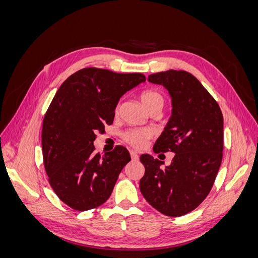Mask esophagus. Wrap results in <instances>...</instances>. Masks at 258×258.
I'll use <instances>...</instances> for the list:
<instances>
[{
	"instance_id": "obj_1",
	"label": "esophagus",
	"mask_w": 258,
	"mask_h": 258,
	"mask_svg": "<svg viewBox=\"0 0 258 258\" xmlns=\"http://www.w3.org/2000/svg\"><path fill=\"white\" fill-rule=\"evenodd\" d=\"M130 156L132 160H138L139 159V154L135 151H130Z\"/></svg>"
}]
</instances>
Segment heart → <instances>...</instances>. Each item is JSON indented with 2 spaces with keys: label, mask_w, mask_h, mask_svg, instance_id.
<instances>
[{
  "label": "heart",
  "mask_w": 258,
  "mask_h": 258,
  "mask_svg": "<svg viewBox=\"0 0 258 258\" xmlns=\"http://www.w3.org/2000/svg\"><path fill=\"white\" fill-rule=\"evenodd\" d=\"M140 100H141V103L146 110H148V108L154 104L163 103L162 96L157 91L154 90L144 91L142 95L140 96ZM151 137L152 132L147 129H130L122 135L124 141L135 147L142 146Z\"/></svg>",
  "instance_id": "obj_1"
}]
</instances>
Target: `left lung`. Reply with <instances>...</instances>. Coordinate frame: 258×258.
<instances>
[{"label":"left lung","instance_id":"left-lung-1","mask_svg":"<svg viewBox=\"0 0 258 258\" xmlns=\"http://www.w3.org/2000/svg\"><path fill=\"white\" fill-rule=\"evenodd\" d=\"M171 97L172 115L156 141L155 153H174L170 166L143 154L140 190L160 213L182 216L206 199L223 158V114L201 83L186 71L169 70L148 76Z\"/></svg>","mask_w":258,"mask_h":258}]
</instances>
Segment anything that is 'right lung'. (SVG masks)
Returning a JSON list of instances; mask_svg holds the SVG:
<instances>
[{
  "label": "right lung",
  "mask_w": 258,
  "mask_h": 258,
  "mask_svg": "<svg viewBox=\"0 0 258 258\" xmlns=\"http://www.w3.org/2000/svg\"><path fill=\"white\" fill-rule=\"evenodd\" d=\"M144 82L141 73L85 68L69 76L54 95L43 120V160L51 188L70 208L95 209L111 196L130 154L117 145L101 156L93 141L105 123L113 122L119 99Z\"/></svg>",
  "instance_id": "obj_1"
}]
</instances>
